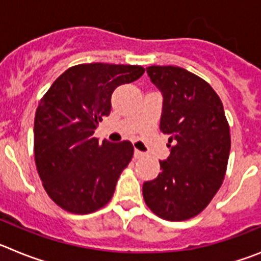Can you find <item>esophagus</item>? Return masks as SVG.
<instances>
[{
	"instance_id": "esophagus-1",
	"label": "esophagus",
	"mask_w": 261,
	"mask_h": 261,
	"mask_svg": "<svg viewBox=\"0 0 261 261\" xmlns=\"http://www.w3.org/2000/svg\"><path fill=\"white\" fill-rule=\"evenodd\" d=\"M145 154L142 153V151H140V150H137V149H136L135 150V158L136 159H140V158H142V156H144Z\"/></svg>"
}]
</instances>
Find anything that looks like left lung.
<instances>
[{"label": "left lung", "mask_w": 261, "mask_h": 261, "mask_svg": "<svg viewBox=\"0 0 261 261\" xmlns=\"http://www.w3.org/2000/svg\"><path fill=\"white\" fill-rule=\"evenodd\" d=\"M146 73L163 96L159 129L170 136V156L159 161L142 195L153 213L184 221L206 208L225 177L230 128L220 96L208 82L179 66H149Z\"/></svg>", "instance_id": "8db88e82"}]
</instances>
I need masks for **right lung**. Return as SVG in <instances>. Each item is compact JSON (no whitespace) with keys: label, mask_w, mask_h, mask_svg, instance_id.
<instances>
[{"label":"right lung","mask_w":261,"mask_h":261,"mask_svg":"<svg viewBox=\"0 0 261 261\" xmlns=\"http://www.w3.org/2000/svg\"><path fill=\"white\" fill-rule=\"evenodd\" d=\"M138 65L81 64L57 78L40 100L34 123V153L48 196L62 209L93 213L114 196L133 156L129 141L99 144V121L111 112L117 86L144 74Z\"/></svg>","instance_id":"right-lung-1"}]
</instances>
